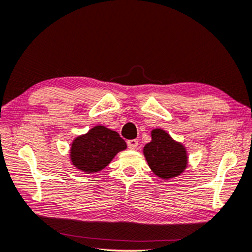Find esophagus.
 <instances>
[{
    "instance_id": "obj_1",
    "label": "esophagus",
    "mask_w": 252,
    "mask_h": 252,
    "mask_svg": "<svg viewBox=\"0 0 252 252\" xmlns=\"http://www.w3.org/2000/svg\"><path fill=\"white\" fill-rule=\"evenodd\" d=\"M126 144L130 150H135L139 145V142H137V140H129L126 142Z\"/></svg>"
}]
</instances>
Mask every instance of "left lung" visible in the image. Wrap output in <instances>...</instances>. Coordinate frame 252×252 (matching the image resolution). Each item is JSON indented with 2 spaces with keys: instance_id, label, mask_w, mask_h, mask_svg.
<instances>
[{
  "instance_id": "obj_1",
  "label": "left lung",
  "mask_w": 252,
  "mask_h": 252,
  "mask_svg": "<svg viewBox=\"0 0 252 252\" xmlns=\"http://www.w3.org/2000/svg\"><path fill=\"white\" fill-rule=\"evenodd\" d=\"M151 134L152 141L144 146L143 153L152 171L161 179L181 175L188 165L186 147L161 129H154Z\"/></svg>"
}]
</instances>
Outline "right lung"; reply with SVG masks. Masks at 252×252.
Listing matches in <instances>:
<instances>
[{
    "instance_id": "obj_1",
    "label": "right lung",
    "mask_w": 252,
    "mask_h": 252,
    "mask_svg": "<svg viewBox=\"0 0 252 252\" xmlns=\"http://www.w3.org/2000/svg\"><path fill=\"white\" fill-rule=\"evenodd\" d=\"M126 149V141L118 132L96 126L86 134L77 136L71 146L72 164L85 174H94L110 164L118 153Z\"/></svg>"
}]
</instances>
